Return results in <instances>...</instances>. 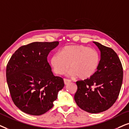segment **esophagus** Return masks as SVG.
Wrapping results in <instances>:
<instances>
[{
    "instance_id": "34e87169",
    "label": "esophagus",
    "mask_w": 129,
    "mask_h": 129,
    "mask_svg": "<svg viewBox=\"0 0 129 129\" xmlns=\"http://www.w3.org/2000/svg\"><path fill=\"white\" fill-rule=\"evenodd\" d=\"M63 81H64V83L65 84H68V83H70V82H71V80L69 79H63Z\"/></svg>"
}]
</instances>
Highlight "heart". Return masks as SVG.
<instances>
[{
    "instance_id": "obj_1",
    "label": "heart",
    "mask_w": 129,
    "mask_h": 129,
    "mask_svg": "<svg viewBox=\"0 0 129 129\" xmlns=\"http://www.w3.org/2000/svg\"><path fill=\"white\" fill-rule=\"evenodd\" d=\"M99 55L94 49L82 45L67 46L51 56L50 63L56 74L62 75L68 68V76L80 79L90 77L96 71Z\"/></svg>"
}]
</instances>
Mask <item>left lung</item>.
<instances>
[{"mask_svg": "<svg viewBox=\"0 0 129 129\" xmlns=\"http://www.w3.org/2000/svg\"><path fill=\"white\" fill-rule=\"evenodd\" d=\"M101 51L97 71L89 79L76 82L74 100L81 109L89 113L105 111L118 98L123 83V67L112 49L93 42Z\"/></svg>", "mask_w": 129, "mask_h": 129, "instance_id": "left-lung-1", "label": "left lung"}]
</instances>
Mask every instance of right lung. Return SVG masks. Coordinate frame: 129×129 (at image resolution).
<instances>
[{"label": "right lung", "mask_w": 129, "mask_h": 129, "mask_svg": "<svg viewBox=\"0 0 129 129\" xmlns=\"http://www.w3.org/2000/svg\"><path fill=\"white\" fill-rule=\"evenodd\" d=\"M58 42H33L15 52L6 67V80L15 105L22 112L40 115L50 110L62 89V78L55 76L48 55Z\"/></svg>", "instance_id": "right-lung-1"}]
</instances>
